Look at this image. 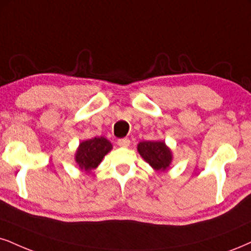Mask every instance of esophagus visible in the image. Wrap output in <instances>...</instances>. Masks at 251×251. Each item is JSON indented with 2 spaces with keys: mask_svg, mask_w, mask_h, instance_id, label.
Wrapping results in <instances>:
<instances>
[{
  "mask_svg": "<svg viewBox=\"0 0 251 251\" xmlns=\"http://www.w3.org/2000/svg\"><path fill=\"white\" fill-rule=\"evenodd\" d=\"M117 144H119L120 147L126 148L129 147V144H130V140H129V138H120V140L117 141Z\"/></svg>",
  "mask_w": 251,
  "mask_h": 251,
  "instance_id": "esophagus-1",
  "label": "esophagus"
}]
</instances>
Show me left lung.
I'll return each mask as SVG.
<instances>
[{
  "mask_svg": "<svg viewBox=\"0 0 251 251\" xmlns=\"http://www.w3.org/2000/svg\"><path fill=\"white\" fill-rule=\"evenodd\" d=\"M137 150L145 162L156 171H166L172 162V152L168 145L160 141L140 142Z\"/></svg>",
  "mask_w": 251,
  "mask_h": 251,
  "instance_id": "left-lung-1",
  "label": "left lung"
}]
</instances>
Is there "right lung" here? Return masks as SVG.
Listing matches in <instances>:
<instances>
[{
    "instance_id": "add662e5",
    "label": "right lung",
    "mask_w": 251,
    "mask_h": 251,
    "mask_svg": "<svg viewBox=\"0 0 251 251\" xmlns=\"http://www.w3.org/2000/svg\"><path fill=\"white\" fill-rule=\"evenodd\" d=\"M113 149V145L107 138L94 137L79 144L75 152V162L81 170L91 172L97 169L103 157Z\"/></svg>"
}]
</instances>
